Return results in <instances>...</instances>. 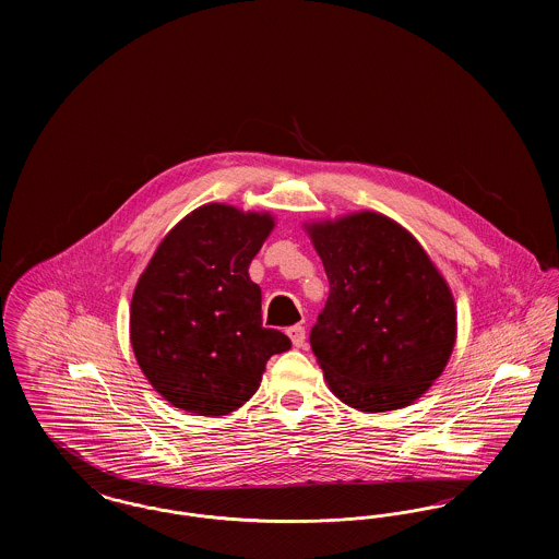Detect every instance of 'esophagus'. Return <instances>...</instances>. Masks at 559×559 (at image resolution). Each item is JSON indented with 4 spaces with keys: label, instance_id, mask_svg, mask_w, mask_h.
Instances as JSON below:
<instances>
[{
    "label": "esophagus",
    "instance_id": "34e87169",
    "mask_svg": "<svg viewBox=\"0 0 559 559\" xmlns=\"http://www.w3.org/2000/svg\"><path fill=\"white\" fill-rule=\"evenodd\" d=\"M287 335L292 337L293 346L295 347H304V344H306V329L301 324L289 326Z\"/></svg>",
    "mask_w": 559,
    "mask_h": 559
}]
</instances>
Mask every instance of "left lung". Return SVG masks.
Here are the masks:
<instances>
[{
	"label": "left lung",
	"mask_w": 559,
	"mask_h": 559,
	"mask_svg": "<svg viewBox=\"0 0 559 559\" xmlns=\"http://www.w3.org/2000/svg\"><path fill=\"white\" fill-rule=\"evenodd\" d=\"M308 235L329 278L310 346L347 406H408L442 374L456 310L438 267L408 230L374 212L314 222Z\"/></svg>",
	"instance_id": "8db88e82"
}]
</instances>
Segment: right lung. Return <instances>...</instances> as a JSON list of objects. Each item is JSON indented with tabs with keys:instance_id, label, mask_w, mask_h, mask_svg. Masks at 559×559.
<instances>
[{
	"instance_id": "right-lung-1",
	"label": "right lung",
	"mask_w": 559,
	"mask_h": 559,
	"mask_svg": "<svg viewBox=\"0 0 559 559\" xmlns=\"http://www.w3.org/2000/svg\"><path fill=\"white\" fill-rule=\"evenodd\" d=\"M274 217L210 203L160 240L132 297L130 340L151 385L176 408L217 417L255 394L285 333L262 326L249 264Z\"/></svg>"
}]
</instances>
